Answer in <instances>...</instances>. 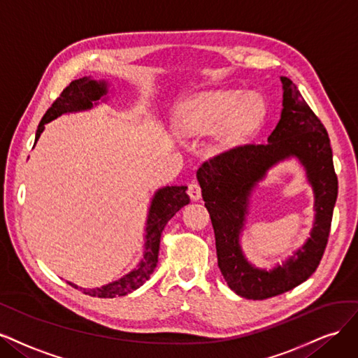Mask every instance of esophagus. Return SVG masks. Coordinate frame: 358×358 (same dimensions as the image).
<instances>
[{"mask_svg":"<svg viewBox=\"0 0 358 358\" xmlns=\"http://www.w3.org/2000/svg\"><path fill=\"white\" fill-rule=\"evenodd\" d=\"M189 196L192 198V201H199L201 199V196H202V193H201V186L196 181H192L190 184H189Z\"/></svg>","mask_w":358,"mask_h":358,"instance_id":"esophagus-1","label":"esophagus"}]
</instances>
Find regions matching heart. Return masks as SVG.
<instances>
[{"instance_id":"1","label":"heart","mask_w":358,"mask_h":358,"mask_svg":"<svg viewBox=\"0 0 358 358\" xmlns=\"http://www.w3.org/2000/svg\"><path fill=\"white\" fill-rule=\"evenodd\" d=\"M266 116V106L257 94L235 90L202 92L184 99L174 116L180 136H203L213 132L217 150L241 147L257 134Z\"/></svg>"}]
</instances>
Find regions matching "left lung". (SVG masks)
<instances>
[{
    "instance_id": "8db88e82",
    "label": "left lung",
    "mask_w": 358,
    "mask_h": 358,
    "mask_svg": "<svg viewBox=\"0 0 358 358\" xmlns=\"http://www.w3.org/2000/svg\"><path fill=\"white\" fill-rule=\"evenodd\" d=\"M280 78L281 117L268 136V143L222 153L205 162L196 174L214 227L218 268L238 296L252 301L293 290L315 272L327 245L338 198V177L327 131L292 80ZM288 158L299 160L313 187V229L304 245L281 265L277 264L271 270L257 268L245 257L240 245L249 199L268 169Z\"/></svg>"
}]
</instances>
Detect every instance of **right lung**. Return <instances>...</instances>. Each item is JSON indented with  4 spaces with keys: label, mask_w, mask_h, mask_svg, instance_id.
Listing matches in <instances>:
<instances>
[{
    "label": "right lung",
    "mask_w": 358,
    "mask_h": 358,
    "mask_svg": "<svg viewBox=\"0 0 358 358\" xmlns=\"http://www.w3.org/2000/svg\"><path fill=\"white\" fill-rule=\"evenodd\" d=\"M110 85L106 80H95L94 77H82L66 86L61 96L57 98L52 107L45 111L43 116L38 129L36 134V143L38 141L40 135L44 131V124L57 119L62 114L87 111L94 107L99 106V102H107L108 99ZM36 145V144H34ZM187 186H165L155 192L145 222V235H144V251L140 263L136 266L123 275L122 278L111 281L106 285L95 287V288H83L73 282H68L74 288L83 290L85 294L94 297H119L129 294L136 288H140L153 273L157 256H159V245H160V234L164 227L180 211L184 205L190 202L189 194L186 193Z\"/></svg>",
    "instance_id": "right-lung-1"
}]
</instances>
